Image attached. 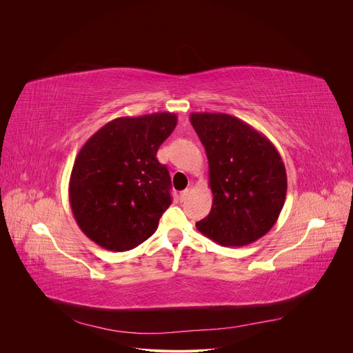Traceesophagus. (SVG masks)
I'll return each instance as SVG.
<instances>
[{
  "instance_id": "esophagus-1",
  "label": "esophagus",
  "mask_w": 353,
  "mask_h": 353,
  "mask_svg": "<svg viewBox=\"0 0 353 353\" xmlns=\"http://www.w3.org/2000/svg\"><path fill=\"white\" fill-rule=\"evenodd\" d=\"M188 195H190V190L187 188V190H183L181 192H180V195H179V199L180 201H185L187 198H188Z\"/></svg>"
}]
</instances>
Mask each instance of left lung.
Wrapping results in <instances>:
<instances>
[{"label":"left lung","mask_w":353,"mask_h":353,"mask_svg":"<svg viewBox=\"0 0 353 353\" xmlns=\"http://www.w3.org/2000/svg\"><path fill=\"white\" fill-rule=\"evenodd\" d=\"M203 142L214 194L207 218L196 229L215 243L241 247L254 243L278 221L288 179L274 143L247 123L225 113H191Z\"/></svg>","instance_id":"1"}]
</instances>
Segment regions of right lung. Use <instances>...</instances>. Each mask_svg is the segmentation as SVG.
<instances>
[{
  "label": "right lung",
  "instance_id": "obj_1",
  "mask_svg": "<svg viewBox=\"0 0 353 353\" xmlns=\"http://www.w3.org/2000/svg\"><path fill=\"white\" fill-rule=\"evenodd\" d=\"M177 124L174 113L119 117L81 148L70 177L79 229L110 251L135 248L170 207L172 181L157 152Z\"/></svg>",
  "mask_w": 353,
  "mask_h": 353
}]
</instances>
